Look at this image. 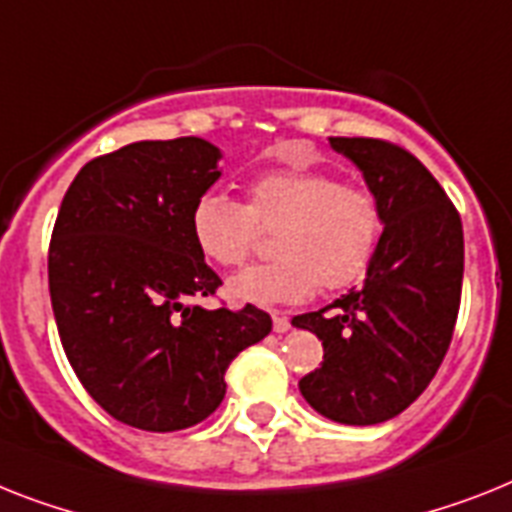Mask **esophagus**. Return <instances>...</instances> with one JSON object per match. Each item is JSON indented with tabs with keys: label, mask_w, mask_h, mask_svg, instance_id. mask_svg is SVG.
Returning <instances> with one entry per match:
<instances>
[{
	"label": "esophagus",
	"mask_w": 512,
	"mask_h": 512,
	"mask_svg": "<svg viewBox=\"0 0 512 512\" xmlns=\"http://www.w3.org/2000/svg\"><path fill=\"white\" fill-rule=\"evenodd\" d=\"M272 327H274V332H287V329H290V319H287V316H282V314H274L272 316Z\"/></svg>",
	"instance_id": "1"
}]
</instances>
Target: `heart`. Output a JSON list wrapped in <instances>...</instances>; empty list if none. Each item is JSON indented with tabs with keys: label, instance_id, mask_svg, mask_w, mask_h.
<instances>
[{
	"label": "heart",
	"instance_id": "obj_1",
	"mask_svg": "<svg viewBox=\"0 0 512 512\" xmlns=\"http://www.w3.org/2000/svg\"><path fill=\"white\" fill-rule=\"evenodd\" d=\"M261 230L274 232L269 264L227 282L235 306H290L322 282L348 287L369 269L382 238V206L366 188L322 170H266L248 183V201L206 190L190 209V235L206 259L240 266Z\"/></svg>",
	"mask_w": 512,
	"mask_h": 512
}]
</instances>
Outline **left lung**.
<instances>
[{
  "instance_id": "1",
  "label": "left lung",
  "mask_w": 512,
  "mask_h": 512,
  "mask_svg": "<svg viewBox=\"0 0 512 512\" xmlns=\"http://www.w3.org/2000/svg\"><path fill=\"white\" fill-rule=\"evenodd\" d=\"M356 164L382 206V238L358 293L335 315L311 311L293 327L324 345L322 369L298 382L316 413L371 426L403 413L437 374L453 340L463 285V225L445 190L400 146L377 138H329Z\"/></svg>"
}]
</instances>
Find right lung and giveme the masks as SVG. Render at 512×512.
Instances as JSON below:
<instances>
[{
	"label": "right lung",
	"instance_id": "add662e5",
	"mask_svg": "<svg viewBox=\"0 0 512 512\" xmlns=\"http://www.w3.org/2000/svg\"><path fill=\"white\" fill-rule=\"evenodd\" d=\"M222 151L188 135L138 141L88 162L59 206L49 293L67 361L122 424L177 432L225 398L230 361L272 332L256 306H188L222 280L190 235Z\"/></svg>",
	"mask_w": 512,
	"mask_h": 512
}]
</instances>
